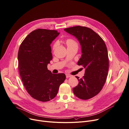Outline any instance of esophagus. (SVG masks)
<instances>
[{
	"label": "esophagus",
	"instance_id": "obj_1",
	"mask_svg": "<svg viewBox=\"0 0 129 129\" xmlns=\"http://www.w3.org/2000/svg\"><path fill=\"white\" fill-rule=\"evenodd\" d=\"M72 77V75H71L70 74H66V77L67 78H69V77Z\"/></svg>",
	"mask_w": 129,
	"mask_h": 129
}]
</instances>
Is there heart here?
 <instances>
[{"label": "heart", "instance_id": "b5f03b06", "mask_svg": "<svg viewBox=\"0 0 129 129\" xmlns=\"http://www.w3.org/2000/svg\"><path fill=\"white\" fill-rule=\"evenodd\" d=\"M66 44H67L68 47L73 46H77V43L76 42V41L72 39H67L66 41ZM56 46H57V44H55L53 46V49H55V48L56 47Z\"/></svg>", "mask_w": 129, "mask_h": 129}]
</instances>
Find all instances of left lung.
I'll return each mask as SVG.
<instances>
[{"label":"left lung","mask_w":129,"mask_h":129,"mask_svg":"<svg viewBox=\"0 0 129 129\" xmlns=\"http://www.w3.org/2000/svg\"><path fill=\"white\" fill-rule=\"evenodd\" d=\"M64 30L79 41L82 55L77 64L85 69L82 78L76 76L79 82L73 89V93L81 99H90L101 92L106 81L109 70L106 45L101 37L89 27L75 26Z\"/></svg>","instance_id":"8db88e82"}]
</instances>
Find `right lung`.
<instances>
[{"instance_id": "obj_1", "label": "right lung", "mask_w": 129, "mask_h": 129, "mask_svg": "<svg viewBox=\"0 0 129 129\" xmlns=\"http://www.w3.org/2000/svg\"><path fill=\"white\" fill-rule=\"evenodd\" d=\"M59 34L56 30H35L25 38L19 49L18 68L24 86L40 102L53 99L66 78L64 73L52 74L47 68L53 58L50 45Z\"/></svg>"}]
</instances>
